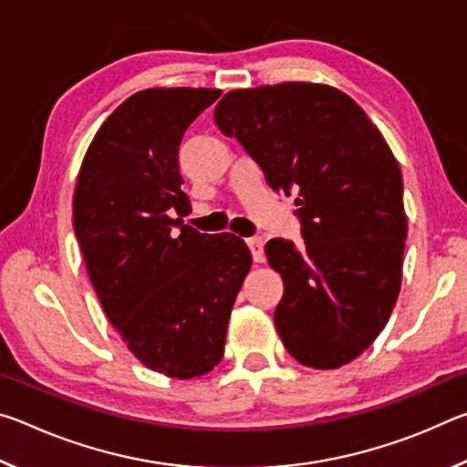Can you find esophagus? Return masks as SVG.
Returning a JSON list of instances; mask_svg holds the SVG:
<instances>
[{
    "instance_id": "esophagus-1",
    "label": "esophagus",
    "mask_w": 467,
    "mask_h": 467,
    "mask_svg": "<svg viewBox=\"0 0 467 467\" xmlns=\"http://www.w3.org/2000/svg\"><path fill=\"white\" fill-rule=\"evenodd\" d=\"M247 247L251 249L253 262L262 264L264 259H265V253H264V239H262V236H251V239H247Z\"/></svg>"
}]
</instances>
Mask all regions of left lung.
Instances as JSON below:
<instances>
[{
	"instance_id": "obj_1",
	"label": "left lung",
	"mask_w": 467,
	"mask_h": 467,
	"mask_svg": "<svg viewBox=\"0 0 467 467\" xmlns=\"http://www.w3.org/2000/svg\"><path fill=\"white\" fill-rule=\"evenodd\" d=\"M220 131L278 193H296L303 243L272 239L284 280L274 321L300 365L337 368L381 334L401 284L408 236L400 164L370 119L331 86L288 82L224 94Z\"/></svg>"
}]
</instances>
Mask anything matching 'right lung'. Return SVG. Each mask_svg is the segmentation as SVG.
Instances as JSON below:
<instances>
[{"label":"right lung","mask_w":467,"mask_h":467,"mask_svg":"<svg viewBox=\"0 0 467 467\" xmlns=\"http://www.w3.org/2000/svg\"><path fill=\"white\" fill-rule=\"evenodd\" d=\"M220 90L152 88L110 113L84 156L74 233L109 321L141 365L177 379L214 368L251 253L183 226L179 148ZM182 233L177 235L174 228Z\"/></svg>","instance_id":"add662e5"}]
</instances>
